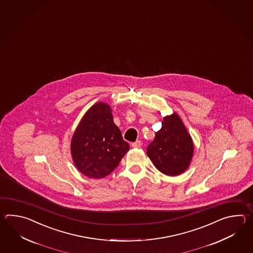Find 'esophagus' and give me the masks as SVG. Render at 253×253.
<instances>
[{
    "instance_id": "obj_1",
    "label": "esophagus",
    "mask_w": 253,
    "mask_h": 253,
    "mask_svg": "<svg viewBox=\"0 0 253 253\" xmlns=\"http://www.w3.org/2000/svg\"><path fill=\"white\" fill-rule=\"evenodd\" d=\"M141 145H142V143H141V141H139V140H137V141H135L134 143H132V146H133L134 148L141 147Z\"/></svg>"
}]
</instances>
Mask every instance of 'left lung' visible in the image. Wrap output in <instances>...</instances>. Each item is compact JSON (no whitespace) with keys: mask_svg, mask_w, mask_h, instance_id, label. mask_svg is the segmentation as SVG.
Returning <instances> with one entry per match:
<instances>
[{"mask_svg":"<svg viewBox=\"0 0 253 253\" xmlns=\"http://www.w3.org/2000/svg\"><path fill=\"white\" fill-rule=\"evenodd\" d=\"M146 154L160 172L175 176L190 166L194 143L177 114L165 117L162 127L146 148Z\"/></svg>","mask_w":253,"mask_h":253,"instance_id":"obj_1","label":"left lung"}]
</instances>
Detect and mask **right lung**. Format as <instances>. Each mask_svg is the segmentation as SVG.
<instances>
[{
  "instance_id": "right-lung-1",
  "label": "right lung",
  "mask_w": 253,
  "mask_h": 253,
  "mask_svg": "<svg viewBox=\"0 0 253 253\" xmlns=\"http://www.w3.org/2000/svg\"><path fill=\"white\" fill-rule=\"evenodd\" d=\"M70 149L76 167L88 177L104 178L119 166L129 145L114 123L109 105L98 102L86 111L72 136Z\"/></svg>"
}]
</instances>
